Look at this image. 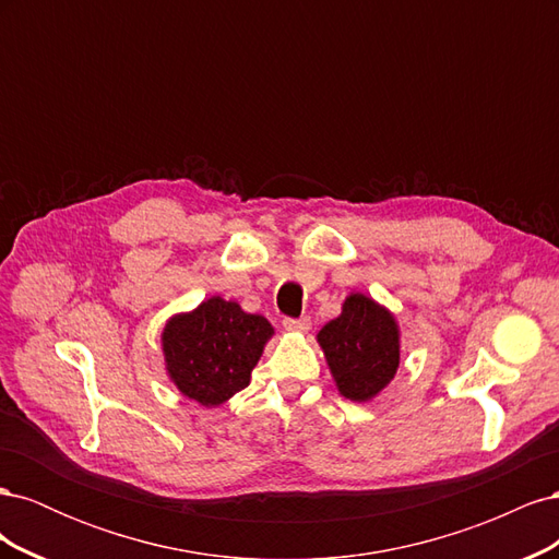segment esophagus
<instances>
[{
  "instance_id": "1",
  "label": "esophagus",
  "mask_w": 559,
  "mask_h": 559,
  "mask_svg": "<svg viewBox=\"0 0 559 559\" xmlns=\"http://www.w3.org/2000/svg\"><path fill=\"white\" fill-rule=\"evenodd\" d=\"M282 326H284V331H289V333H308V331H310V326H312V321H310V317L284 319V321H282Z\"/></svg>"
}]
</instances>
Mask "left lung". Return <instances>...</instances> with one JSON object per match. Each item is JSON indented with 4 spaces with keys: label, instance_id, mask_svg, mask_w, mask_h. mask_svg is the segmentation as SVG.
Segmentation results:
<instances>
[{
    "label": "left lung",
    "instance_id": "8db88e82",
    "mask_svg": "<svg viewBox=\"0 0 559 559\" xmlns=\"http://www.w3.org/2000/svg\"><path fill=\"white\" fill-rule=\"evenodd\" d=\"M317 343L324 352L337 392L354 403L373 401L399 370V321L366 294H349L343 312L321 326Z\"/></svg>",
    "mask_w": 559,
    "mask_h": 559
}]
</instances>
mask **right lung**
Masks as SVG:
<instances>
[{
  "instance_id": "obj_1",
  "label": "right lung",
  "mask_w": 559,
  "mask_h": 559,
  "mask_svg": "<svg viewBox=\"0 0 559 559\" xmlns=\"http://www.w3.org/2000/svg\"><path fill=\"white\" fill-rule=\"evenodd\" d=\"M275 329L240 302L212 296L191 312L173 314L160 333L165 370L179 392L216 408L249 384Z\"/></svg>"
}]
</instances>
